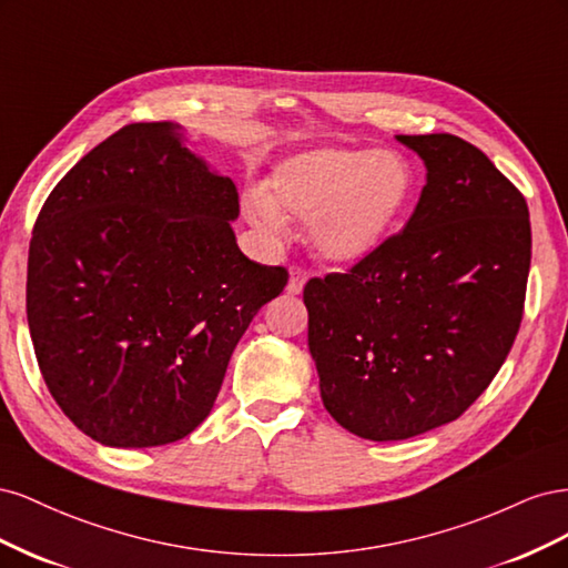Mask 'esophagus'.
Segmentation results:
<instances>
[{"mask_svg": "<svg viewBox=\"0 0 568 568\" xmlns=\"http://www.w3.org/2000/svg\"><path fill=\"white\" fill-rule=\"evenodd\" d=\"M307 282V270L303 265H291V272H288V286L286 291L288 294H301L303 286Z\"/></svg>", "mask_w": 568, "mask_h": 568, "instance_id": "1", "label": "esophagus"}]
</instances>
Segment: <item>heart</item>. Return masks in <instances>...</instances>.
Instances as JSON below:
<instances>
[{"label": "heart", "mask_w": 568, "mask_h": 568, "mask_svg": "<svg viewBox=\"0 0 568 568\" xmlns=\"http://www.w3.org/2000/svg\"><path fill=\"white\" fill-rule=\"evenodd\" d=\"M412 170L393 151L315 149L272 170L265 199L251 213L257 225L280 232L291 213L313 220V242L329 261H357L398 225L409 196Z\"/></svg>", "instance_id": "b5f03b06"}]
</instances>
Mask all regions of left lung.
Instances as JSON below:
<instances>
[{"label":"left lung","instance_id":"8db88e82","mask_svg":"<svg viewBox=\"0 0 568 568\" xmlns=\"http://www.w3.org/2000/svg\"><path fill=\"white\" fill-rule=\"evenodd\" d=\"M426 163L405 230L303 288L326 412L351 434L405 440L455 422L519 334L530 267L524 194L455 134H398Z\"/></svg>","mask_w":568,"mask_h":568}]
</instances>
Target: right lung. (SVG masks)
I'll list each match as a JSON object with an SVG mask.
<instances>
[{"label": "right lung", "instance_id": "obj_1", "mask_svg": "<svg viewBox=\"0 0 568 568\" xmlns=\"http://www.w3.org/2000/svg\"><path fill=\"white\" fill-rule=\"evenodd\" d=\"M239 192L170 123H132L51 189L26 311L51 398L111 448H153L209 417L230 357L288 272L236 246Z\"/></svg>", "mask_w": 568, "mask_h": 568}]
</instances>
